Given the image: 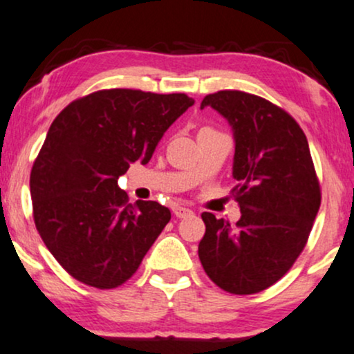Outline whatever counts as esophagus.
Here are the masks:
<instances>
[{
	"mask_svg": "<svg viewBox=\"0 0 354 354\" xmlns=\"http://www.w3.org/2000/svg\"><path fill=\"white\" fill-rule=\"evenodd\" d=\"M173 214L176 216V218H188V216L193 214V211L189 209V207H185V206H174L173 207Z\"/></svg>",
	"mask_w": 354,
	"mask_h": 354,
	"instance_id": "1",
	"label": "esophagus"
}]
</instances>
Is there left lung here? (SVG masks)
Returning <instances> with one entry per match:
<instances>
[{"mask_svg":"<svg viewBox=\"0 0 354 354\" xmlns=\"http://www.w3.org/2000/svg\"><path fill=\"white\" fill-rule=\"evenodd\" d=\"M204 107L232 129L241 219L232 227L203 212L199 261L223 290L250 295L282 279L304 250L320 209V185L304 130L285 110L241 91L209 93Z\"/></svg>","mask_w":354,"mask_h":354,"instance_id":"left-lung-1","label":"left lung"}]
</instances>
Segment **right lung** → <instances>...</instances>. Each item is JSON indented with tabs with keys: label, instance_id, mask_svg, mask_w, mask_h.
Returning a JSON list of instances; mask_svg holds the SVG:
<instances>
[{
	"label": "right lung",
	"instance_id": "1",
	"mask_svg": "<svg viewBox=\"0 0 354 354\" xmlns=\"http://www.w3.org/2000/svg\"><path fill=\"white\" fill-rule=\"evenodd\" d=\"M194 100L186 93L110 88L55 117L31 171L34 223L55 261L79 282L115 288L130 279L171 219L156 201L129 203L118 176L150 161Z\"/></svg>",
	"mask_w": 354,
	"mask_h": 354
}]
</instances>
